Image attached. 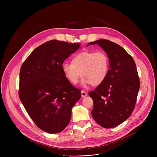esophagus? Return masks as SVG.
Wrapping results in <instances>:
<instances>
[{
    "label": "esophagus",
    "mask_w": 157,
    "mask_h": 157,
    "mask_svg": "<svg viewBox=\"0 0 157 157\" xmlns=\"http://www.w3.org/2000/svg\"><path fill=\"white\" fill-rule=\"evenodd\" d=\"M87 96V94L84 90L81 91V96H82V98H85Z\"/></svg>",
    "instance_id": "obj_1"
}]
</instances>
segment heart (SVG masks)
Listing matches in <instances>:
<instances>
[{"label": "heart", "mask_w": 157, "mask_h": 157, "mask_svg": "<svg viewBox=\"0 0 157 157\" xmlns=\"http://www.w3.org/2000/svg\"><path fill=\"white\" fill-rule=\"evenodd\" d=\"M109 70V58L104 51H84L75 55L71 63H64L62 71L73 84L78 83L81 75L82 85L98 86L106 79Z\"/></svg>", "instance_id": "obj_1"}]
</instances>
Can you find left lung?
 I'll list each match as a JSON object with an SVG mask.
<instances>
[{
  "label": "left lung",
  "mask_w": 157,
  "mask_h": 157,
  "mask_svg": "<svg viewBox=\"0 0 157 157\" xmlns=\"http://www.w3.org/2000/svg\"><path fill=\"white\" fill-rule=\"evenodd\" d=\"M98 44L109 58L106 79L94 91L89 93L94 101L91 112L94 120L106 128L116 127L132 114L137 101L140 80L132 57L118 44L100 39L89 44Z\"/></svg>",
  "instance_id": "8db88e82"
}]
</instances>
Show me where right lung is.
I'll return each mask as SVG.
<instances>
[{
    "instance_id": "1",
    "label": "right lung",
    "mask_w": 157,
    "mask_h": 157,
    "mask_svg": "<svg viewBox=\"0 0 157 157\" xmlns=\"http://www.w3.org/2000/svg\"><path fill=\"white\" fill-rule=\"evenodd\" d=\"M79 47V43L50 40L35 48L21 65L19 98L43 131L56 133L64 130L81 97L62 71L64 61Z\"/></svg>"
}]
</instances>
